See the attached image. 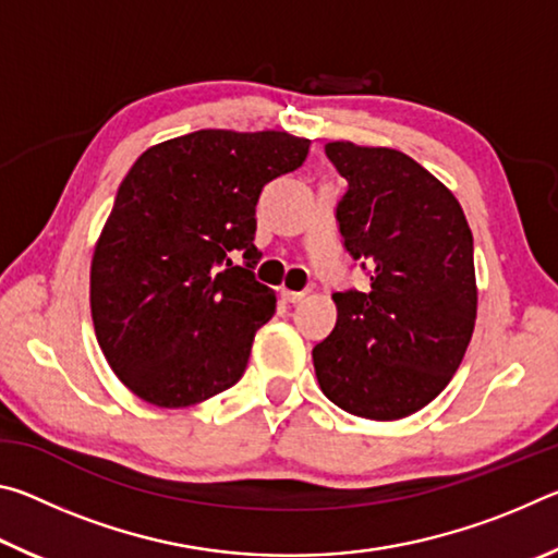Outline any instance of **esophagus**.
Masks as SVG:
<instances>
[{
    "label": "esophagus",
    "mask_w": 558,
    "mask_h": 558,
    "mask_svg": "<svg viewBox=\"0 0 558 558\" xmlns=\"http://www.w3.org/2000/svg\"><path fill=\"white\" fill-rule=\"evenodd\" d=\"M307 292L305 290H282V300H288V302H300L302 298H305Z\"/></svg>",
    "instance_id": "esophagus-1"
}]
</instances>
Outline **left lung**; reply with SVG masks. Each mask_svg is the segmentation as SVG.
Wrapping results in <instances>:
<instances>
[{
  "mask_svg": "<svg viewBox=\"0 0 558 558\" xmlns=\"http://www.w3.org/2000/svg\"><path fill=\"white\" fill-rule=\"evenodd\" d=\"M347 179L339 233L369 290L335 292L337 325L313 349L329 401L372 421L405 418L446 389L477 317L472 231L450 189L391 147L337 140Z\"/></svg>",
  "mask_w": 558,
  "mask_h": 558,
  "instance_id": "obj_1",
  "label": "left lung"
}]
</instances>
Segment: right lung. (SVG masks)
<instances>
[{
	"label": "right lung",
	"mask_w": 558,
	"mask_h": 558,
	"mask_svg": "<svg viewBox=\"0 0 558 558\" xmlns=\"http://www.w3.org/2000/svg\"><path fill=\"white\" fill-rule=\"evenodd\" d=\"M280 130H196L145 149L90 260V315L110 369L140 399L186 409L241 379L276 292L253 278L263 186L305 162ZM244 251L245 267L230 256Z\"/></svg>",
	"instance_id": "add662e5"
}]
</instances>
